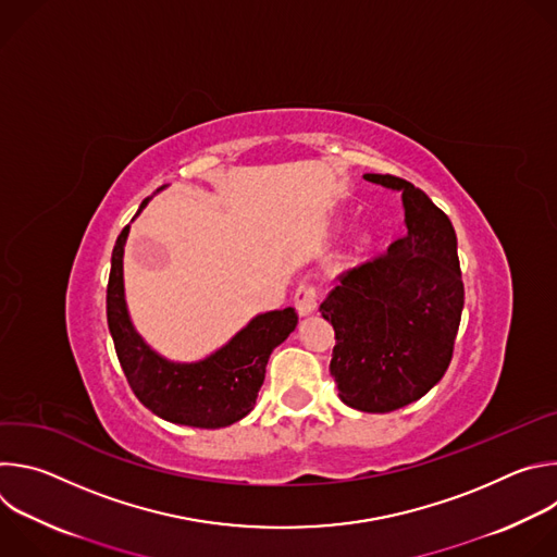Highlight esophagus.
Returning <instances> with one entry per match:
<instances>
[{
	"label": "esophagus",
	"instance_id": "1",
	"mask_svg": "<svg viewBox=\"0 0 557 557\" xmlns=\"http://www.w3.org/2000/svg\"><path fill=\"white\" fill-rule=\"evenodd\" d=\"M320 297H322V286L314 282H301L295 290V308L299 314H310L312 310H317L320 306Z\"/></svg>",
	"mask_w": 557,
	"mask_h": 557
}]
</instances>
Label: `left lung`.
Instances as JSON below:
<instances>
[{"instance_id": "8db88e82", "label": "left lung", "mask_w": 557, "mask_h": 557, "mask_svg": "<svg viewBox=\"0 0 557 557\" xmlns=\"http://www.w3.org/2000/svg\"><path fill=\"white\" fill-rule=\"evenodd\" d=\"M366 181L404 191L408 231L385 253L339 273L320 310L335 329L331 374L339 399L383 414L419 401L443 379L465 286L449 218L399 176Z\"/></svg>"}]
</instances>
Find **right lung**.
<instances>
[{
  "instance_id": "1",
  "label": "right lung",
  "mask_w": 557,
  "mask_h": 557,
  "mask_svg": "<svg viewBox=\"0 0 557 557\" xmlns=\"http://www.w3.org/2000/svg\"><path fill=\"white\" fill-rule=\"evenodd\" d=\"M149 198L143 200L140 209ZM129 224L116 237L108 280V326L116 357L138 401L170 423L215 430L245 419L258 399L271 352L295 331V308L271 310L198 363L158 357L134 331L123 293V247Z\"/></svg>"
}]
</instances>
